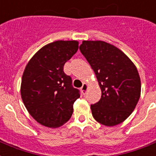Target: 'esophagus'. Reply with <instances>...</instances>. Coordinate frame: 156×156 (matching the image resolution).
Wrapping results in <instances>:
<instances>
[{
	"instance_id": "esophagus-1",
	"label": "esophagus",
	"mask_w": 156,
	"mask_h": 156,
	"mask_svg": "<svg viewBox=\"0 0 156 156\" xmlns=\"http://www.w3.org/2000/svg\"><path fill=\"white\" fill-rule=\"evenodd\" d=\"M88 89H89V85H88L87 83H84L82 85V87H81V89H80V90H81L83 94H86Z\"/></svg>"
}]
</instances>
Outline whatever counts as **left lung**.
I'll return each instance as SVG.
<instances>
[{
    "mask_svg": "<svg viewBox=\"0 0 156 156\" xmlns=\"http://www.w3.org/2000/svg\"><path fill=\"white\" fill-rule=\"evenodd\" d=\"M80 50L95 73L101 99L90 105L94 118L113 127L125 121L140 96V79L134 63L117 47L104 41H85Z\"/></svg>",
    "mask_w": 156,
    "mask_h": 156,
    "instance_id": "left-lung-1",
    "label": "left lung"
}]
</instances>
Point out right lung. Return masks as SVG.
I'll list each match as a JSON object with an SVG mask.
<instances>
[{
  "label": "right lung",
  "instance_id": "1",
  "mask_svg": "<svg viewBox=\"0 0 156 156\" xmlns=\"http://www.w3.org/2000/svg\"><path fill=\"white\" fill-rule=\"evenodd\" d=\"M78 48V41H55L39 49L25 66L21 98L29 114L44 127H61L72 115L80 94L63 66Z\"/></svg>",
  "mask_w": 156,
  "mask_h": 156
}]
</instances>
